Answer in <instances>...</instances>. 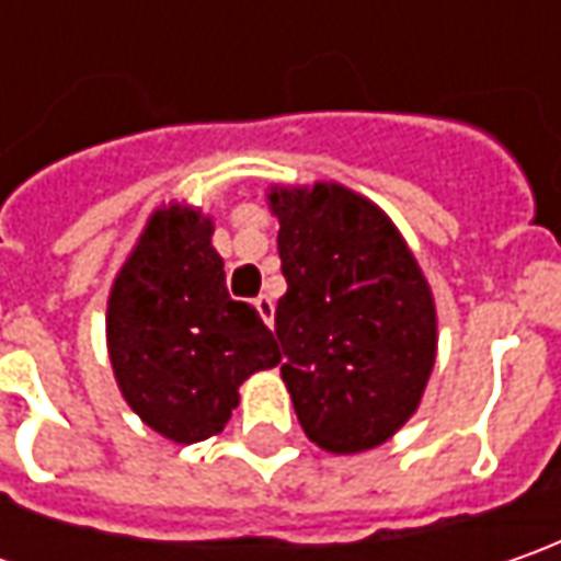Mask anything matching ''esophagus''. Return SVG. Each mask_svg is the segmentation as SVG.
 <instances>
[{
    "label": "esophagus",
    "mask_w": 561,
    "mask_h": 561,
    "mask_svg": "<svg viewBox=\"0 0 561 561\" xmlns=\"http://www.w3.org/2000/svg\"><path fill=\"white\" fill-rule=\"evenodd\" d=\"M252 306H255V312L262 314V321L271 328V324H274V302H271V296H259Z\"/></svg>",
    "instance_id": "obj_1"
}]
</instances>
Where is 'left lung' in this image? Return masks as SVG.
Returning <instances> with one entry per match:
<instances>
[{
    "label": "left lung",
    "instance_id": "8db88e82",
    "mask_svg": "<svg viewBox=\"0 0 561 561\" xmlns=\"http://www.w3.org/2000/svg\"><path fill=\"white\" fill-rule=\"evenodd\" d=\"M287 293L274 334L306 437L336 456L415 415L437 358V309L393 221L340 184L271 186Z\"/></svg>",
    "mask_w": 561,
    "mask_h": 561
}]
</instances>
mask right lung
<instances>
[{"label": "right lung", "instance_id": "add662e5", "mask_svg": "<svg viewBox=\"0 0 561 561\" xmlns=\"http://www.w3.org/2000/svg\"><path fill=\"white\" fill-rule=\"evenodd\" d=\"M211 230L199 208H159L121 265L105 314L121 397L174 443L221 434L240 383L280 362L259 312L230 299Z\"/></svg>", "mask_w": 561, "mask_h": 561}]
</instances>
